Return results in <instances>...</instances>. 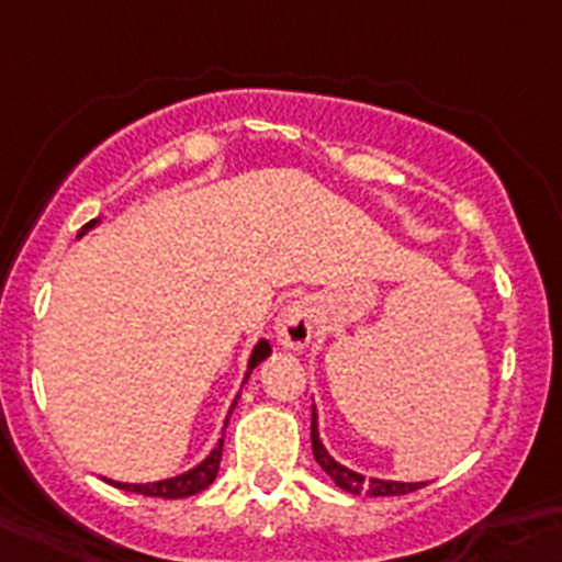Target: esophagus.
Here are the masks:
<instances>
[{"instance_id":"esophagus-1","label":"esophagus","mask_w":562,"mask_h":562,"mask_svg":"<svg viewBox=\"0 0 562 562\" xmlns=\"http://www.w3.org/2000/svg\"><path fill=\"white\" fill-rule=\"evenodd\" d=\"M274 333L277 340L285 349H293V352L307 349V344L313 340V333H316V311H313V302L299 299V302H291V305L282 307V313L277 316Z\"/></svg>"}]
</instances>
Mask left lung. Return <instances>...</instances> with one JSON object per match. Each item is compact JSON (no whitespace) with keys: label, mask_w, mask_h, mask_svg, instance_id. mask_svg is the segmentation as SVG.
<instances>
[{"label":"left lung","mask_w":562,"mask_h":562,"mask_svg":"<svg viewBox=\"0 0 562 562\" xmlns=\"http://www.w3.org/2000/svg\"><path fill=\"white\" fill-rule=\"evenodd\" d=\"M311 443H313V454H316V463L333 476V482L338 487H344L346 494H369V496H402L411 494V491H418L427 482H396V480H376V476H369L366 480L363 474L358 471L346 469L340 465L333 454L324 449L322 438H318V416H316V405H313V422H311Z\"/></svg>","instance_id":"8db88e82"}]
</instances>
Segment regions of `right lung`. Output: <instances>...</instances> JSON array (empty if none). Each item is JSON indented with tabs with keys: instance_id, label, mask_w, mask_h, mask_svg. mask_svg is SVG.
<instances>
[{
	"instance_id": "add662e5",
	"label": "right lung",
	"mask_w": 562,
	"mask_h": 562,
	"mask_svg": "<svg viewBox=\"0 0 562 562\" xmlns=\"http://www.w3.org/2000/svg\"><path fill=\"white\" fill-rule=\"evenodd\" d=\"M99 218H93V222H88L86 227L80 229V235L77 238H82V235L88 233L91 227H97ZM271 355V346L269 340H257V346L251 349V358H249V369H246V376L244 382L249 380L251 371L257 369V366L263 363L266 358ZM240 396V393H238ZM238 396H235V402L229 405V416H233L235 405H238ZM227 416V422H229ZM227 422H224V427H227ZM222 447H224V438L218 440L216 449L207 454V458L202 460L199 465H193L191 471H186V474H177V476H169V480H157V482H115V480H104L110 482V485L122 487V491H130V494H144V496H157V499H186V496H193L199 494V491H204V487L210 485V482L216 480L218 474V463H222Z\"/></svg>"
}]
</instances>
